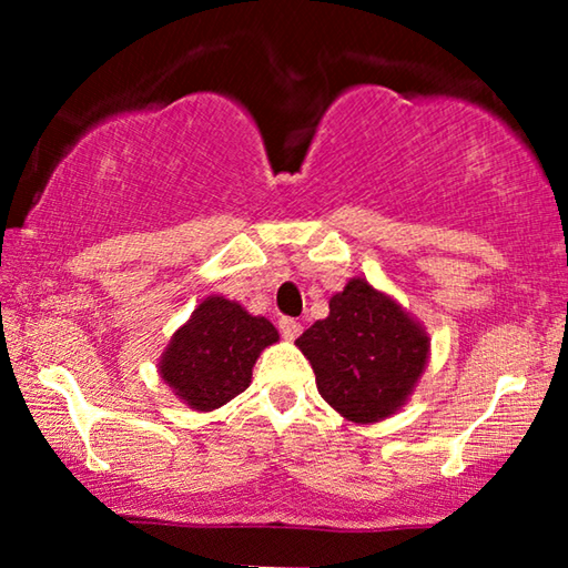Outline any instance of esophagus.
I'll return each mask as SVG.
<instances>
[{"instance_id":"34e87169","label":"esophagus","mask_w":568,"mask_h":568,"mask_svg":"<svg viewBox=\"0 0 568 568\" xmlns=\"http://www.w3.org/2000/svg\"><path fill=\"white\" fill-rule=\"evenodd\" d=\"M277 328H281V333H283V338H285V341H295L297 335H301L303 325L297 323L295 318H281V321H277Z\"/></svg>"}]
</instances>
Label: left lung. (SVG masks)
Returning <instances> with one entry per match:
<instances>
[{
  "label": "left lung",
  "instance_id": "obj_1",
  "mask_svg": "<svg viewBox=\"0 0 568 568\" xmlns=\"http://www.w3.org/2000/svg\"><path fill=\"white\" fill-rule=\"evenodd\" d=\"M297 348L311 361L321 396L355 423L390 416L410 396L428 361V335L403 307L363 277L331 297Z\"/></svg>",
  "mask_w": 568,
  "mask_h": 568
}]
</instances>
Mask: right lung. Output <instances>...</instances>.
I'll return each instance as SVG.
<instances>
[{"mask_svg":"<svg viewBox=\"0 0 568 568\" xmlns=\"http://www.w3.org/2000/svg\"><path fill=\"white\" fill-rule=\"evenodd\" d=\"M277 341L271 321L227 297H207L172 335L160 376L195 410H213L243 393L263 348Z\"/></svg>","mask_w":568,"mask_h":568,"instance_id":"1","label":"right lung"}]
</instances>
